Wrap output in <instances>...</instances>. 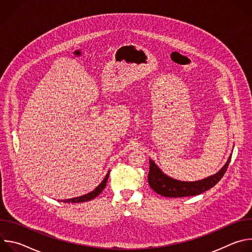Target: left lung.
<instances>
[{
  "label": "left lung",
  "instance_id": "1",
  "mask_svg": "<svg viewBox=\"0 0 252 252\" xmlns=\"http://www.w3.org/2000/svg\"><path fill=\"white\" fill-rule=\"evenodd\" d=\"M231 156L223 167L215 174L197 182H181L164 174L154 160L150 159V171L148 181L152 189L164 197H185L200 194L217 185L224 175Z\"/></svg>",
  "mask_w": 252,
  "mask_h": 252
}]
</instances>
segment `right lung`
<instances>
[{"label": "right lung", "mask_w": 252, "mask_h": 252, "mask_svg": "<svg viewBox=\"0 0 252 252\" xmlns=\"http://www.w3.org/2000/svg\"><path fill=\"white\" fill-rule=\"evenodd\" d=\"M109 175H110V171L106 173V175L103 178V181L93 191H91V192H89V193H87L85 195H82V196L69 198V199H63V200H61V201L67 202V203H69V202H71V203H79V202H86V201H89V200H92V199L95 198L103 190V189L105 188L106 183H107V178H109Z\"/></svg>", "instance_id": "obj_1"}]
</instances>
